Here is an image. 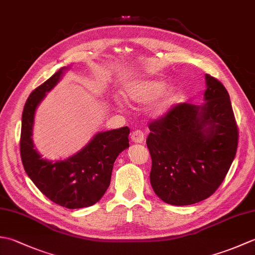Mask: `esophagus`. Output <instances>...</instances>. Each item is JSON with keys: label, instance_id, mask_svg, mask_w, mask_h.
I'll list each match as a JSON object with an SVG mask.
<instances>
[{"label": "esophagus", "instance_id": "esophagus-1", "mask_svg": "<svg viewBox=\"0 0 255 255\" xmlns=\"http://www.w3.org/2000/svg\"><path fill=\"white\" fill-rule=\"evenodd\" d=\"M130 139H131V141L134 143H141L144 140V134L141 130H134L131 133Z\"/></svg>", "mask_w": 255, "mask_h": 255}]
</instances>
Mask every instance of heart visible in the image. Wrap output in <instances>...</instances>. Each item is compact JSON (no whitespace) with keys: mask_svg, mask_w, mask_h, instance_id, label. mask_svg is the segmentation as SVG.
Instances as JSON below:
<instances>
[{"mask_svg":"<svg viewBox=\"0 0 255 255\" xmlns=\"http://www.w3.org/2000/svg\"><path fill=\"white\" fill-rule=\"evenodd\" d=\"M165 86V81L161 79L134 81L124 86L122 94L127 102L134 104H143L154 100L149 107V112L153 117H162L171 110L176 101V94L173 89L161 93Z\"/></svg>","mask_w":255,"mask_h":255,"instance_id":"1","label":"heart"}]
</instances>
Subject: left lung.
<instances>
[{
	"instance_id": "1",
	"label": "left lung",
	"mask_w": 255,
	"mask_h": 255,
	"mask_svg": "<svg viewBox=\"0 0 255 255\" xmlns=\"http://www.w3.org/2000/svg\"><path fill=\"white\" fill-rule=\"evenodd\" d=\"M204 104H177L149 125L150 183L164 203L186 206L213 195L238 148V128L228 92L206 74Z\"/></svg>"
}]
</instances>
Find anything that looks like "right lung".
I'll return each instance as SVG.
<instances>
[{"mask_svg":"<svg viewBox=\"0 0 255 255\" xmlns=\"http://www.w3.org/2000/svg\"><path fill=\"white\" fill-rule=\"evenodd\" d=\"M69 68L63 67L31 92L21 116L20 158L25 172L51 202L69 209L96 204L111 184L114 162L129 148L128 127L100 131L79 152L64 160L44 159L32 141L37 107L60 82Z\"/></svg>","mask_w":255,"mask_h":255,"instance_id":"obj_1","label":"right lung"}]
</instances>
